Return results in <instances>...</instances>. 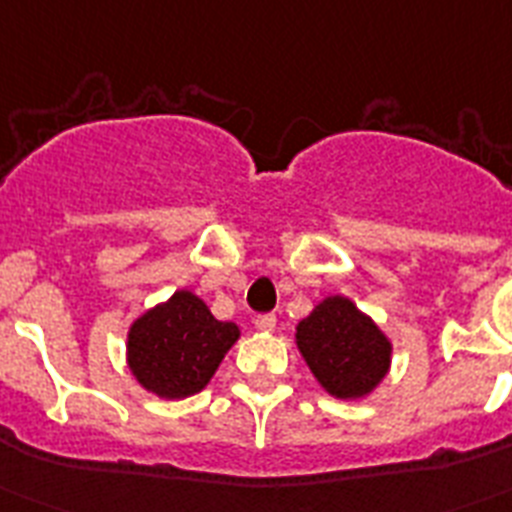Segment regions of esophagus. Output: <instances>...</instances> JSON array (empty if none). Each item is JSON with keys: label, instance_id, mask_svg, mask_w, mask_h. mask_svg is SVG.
I'll return each instance as SVG.
<instances>
[{"label": "esophagus", "instance_id": "obj_1", "mask_svg": "<svg viewBox=\"0 0 512 512\" xmlns=\"http://www.w3.org/2000/svg\"><path fill=\"white\" fill-rule=\"evenodd\" d=\"M274 324H277V316H274V314H259V316H256V327H259L261 332H272Z\"/></svg>", "mask_w": 512, "mask_h": 512}]
</instances>
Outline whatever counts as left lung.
Masks as SVG:
<instances>
[{
  "mask_svg": "<svg viewBox=\"0 0 512 512\" xmlns=\"http://www.w3.org/2000/svg\"><path fill=\"white\" fill-rule=\"evenodd\" d=\"M298 348L308 369L335 398H361L382 382L390 342L348 298H327L298 324Z\"/></svg>",
  "mask_w": 512,
  "mask_h": 512,
  "instance_id": "8db88e82",
  "label": "left lung"
}]
</instances>
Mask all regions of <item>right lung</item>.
I'll return each instance as SVG.
<instances>
[{
    "instance_id": "1",
    "label": "right lung",
    "mask_w": 512,
    "mask_h": 512,
    "mask_svg": "<svg viewBox=\"0 0 512 512\" xmlns=\"http://www.w3.org/2000/svg\"><path fill=\"white\" fill-rule=\"evenodd\" d=\"M238 335L235 324L217 322L201 298L180 290L130 327L128 363L159 398H188L204 390Z\"/></svg>"
}]
</instances>
